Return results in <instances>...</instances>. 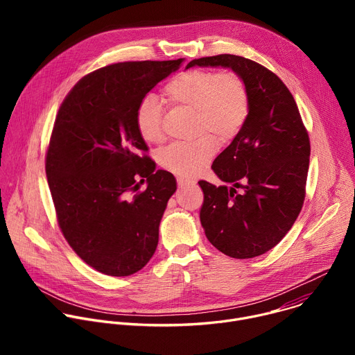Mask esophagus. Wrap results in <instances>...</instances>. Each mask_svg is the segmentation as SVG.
Wrapping results in <instances>:
<instances>
[{
  "label": "esophagus",
  "mask_w": 355,
  "mask_h": 355,
  "mask_svg": "<svg viewBox=\"0 0 355 355\" xmlns=\"http://www.w3.org/2000/svg\"><path fill=\"white\" fill-rule=\"evenodd\" d=\"M177 182H178V187L182 188V187H188V185H193L195 182L192 180H188V178H177Z\"/></svg>",
  "instance_id": "esophagus-1"
}]
</instances>
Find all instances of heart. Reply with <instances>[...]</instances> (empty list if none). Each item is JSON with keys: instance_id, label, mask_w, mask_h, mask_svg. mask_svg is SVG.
I'll return each mask as SVG.
<instances>
[{"instance_id": "b5f03b06", "label": "heart", "mask_w": 355, "mask_h": 355, "mask_svg": "<svg viewBox=\"0 0 355 355\" xmlns=\"http://www.w3.org/2000/svg\"><path fill=\"white\" fill-rule=\"evenodd\" d=\"M164 94L173 104L193 111V135L199 136L192 141L166 147L159 156L160 166L180 177H193L215 156L216 137L219 141L227 143L244 128L250 115L247 84L230 70L220 73L189 70L171 80ZM135 122L144 141H163L162 107L155 95L141 98L135 112Z\"/></svg>"}]
</instances>
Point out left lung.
<instances>
[{
    "mask_svg": "<svg viewBox=\"0 0 355 355\" xmlns=\"http://www.w3.org/2000/svg\"><path fill=\"white\" fill-rule=\"evenodd\" d=\"M193 66L230 67L250 92L244 128L212 164L216 175L233 187L198 182L204 191L200 223L223 254L240 260L261 256L284 239L303 207L308 130L291 91L267 67L234 55L195 59L187 69Z\"/></svg>",
    "mask_w": 355,
    "mask_h": 355,
    "instance_id": "left-lung-1",
    "label": "left lung"
}]
</instances>
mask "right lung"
I'll return each instance as SVG.
<instances>
[{
	"mask_svg": "<svg viewBox=\"0 0 355 355\" xmlns=\"http://www.w3.org/2000/svg\"><path fill=\"white\" fill-rule=\"evenodd\" d=\"M182 60L98 69L70 89L58 112L44 162L58 223L76 254L105 275H132L156 251L177 187L171 173L155 171L135 112ZM144 180L148 188L139 191Z\"/></svg>",
	"mask_w": 355,
	"mask_h": 355,
	"instance_id": "obj_1",
	"label": "right lung"
}]
</instances>
